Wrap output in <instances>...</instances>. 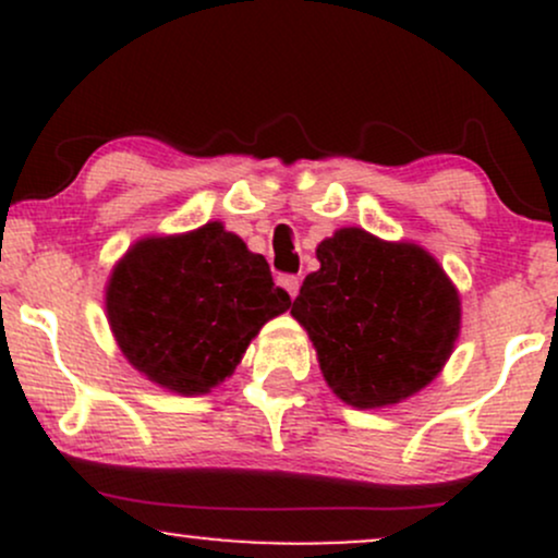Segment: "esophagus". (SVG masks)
Returning <instances> with one entry per match:
<instances>
[{
	"label": "esophagus",
	"instance_id": "1",
	"mask_svg": "<svg viewBox=\"0 0 558 558\" xmlns=\"http://www.w3.org/2000/svg\"><path fill=\"white\" fill-rule=\"evenodd\" d=\"M278 286L283 288V291L288 293V296H291V299H296V293H299V286H301V280L296 278V275H280V278H278Z\"/></svg>",
	"mask_w": 558,
	"mask_h": 558
}]
</instances>
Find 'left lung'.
<instances>
[{
  "label": "left lung",
  "instance_id": "1",
  "mask_svg": "<svg viewBox=\"0 0 558 558\" xmlns=\"http://www.w3.org/2000/svg\"><path fill=\"white\" fill-rule=\"evenodd\" d=\"M291 315L317 351L332 393L380 409L427 388L462 330V301L440 262L412 241L338 228L317 246Z\"/></svg>",
  "mask_w": 558,
  "mask_h": 558
}]
</instances>
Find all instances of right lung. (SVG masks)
<instances>
[{
	"mask_svg": "<svg viewBox=\"0 0 558 558\" xmlns=\"http://www.w3.org/2000/svg\"><path fill=\"white\" fill-rule=\"evenodd\" d=\"M291 299L270 265L222 222L146 235L114 262L107 323L133 369L178 396H204L239 367Z\"/></svg>",
	"mask_w": 558,
	"mask_h": 558,
	"instance_id": "right-lung-1",
	"label": "right lung"
}]
</instances>
